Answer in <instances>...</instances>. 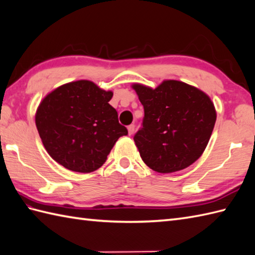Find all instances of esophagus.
<instances>
[{
    "instance_id": "obj_1",
    "label": "esophagus",
    "mask_w": 255,
    "mask_h": 255,
    "mask_svg": "<svg viewBox=\"0 0 255 255\" xmlns=\"http://www.w3.org/2000/svg\"><path fill=\"white\" fill-rule=\"evenodd\" d=\"M127 129H128L129 135H131V134L133 133V131H134V125H133V124H131V125H129V126L127 127Z\"/></svg>"
}]
</instances>
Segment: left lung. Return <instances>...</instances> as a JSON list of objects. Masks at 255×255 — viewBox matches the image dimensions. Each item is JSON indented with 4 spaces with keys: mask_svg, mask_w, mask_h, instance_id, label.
<instances>
[{
    "mask_svg": "<svg viewBox=\"0 0 255 255\" xmlns=\"http://www.w3.org/2000/svg\"><path fill=\"white\" fill-rule=\"evenodd\" d=\"M132 88L144 109L133 137L142 161L162 174L190 166L202 155L216 122L209 96L177 80H165L155 89Z\"/></svg>",
    "mask_w": 255,
    "mask_h": 255,
    "instance_id": "8db88e82",
    "label": "left lung"
}]
</instances>
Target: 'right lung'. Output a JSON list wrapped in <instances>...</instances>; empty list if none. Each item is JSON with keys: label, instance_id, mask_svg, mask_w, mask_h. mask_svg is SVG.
<instances>
[{"label": "right lung", "instance_id": "1", "mask_svg": "<svg viewBox=\"0 0 255 255\" xmlns=\"http://www.w3.org/2000/svg\"><path fill=\"white\" fill-rule=\"evenodd\" d=\"M113 92L78 80L56 88L42 100L35 125L50 156L77 173H91L105 163L115 142L128 134L109 104Z\"/></svg>", "mask_w": 255, "mask_h": 255}]
</instances>
